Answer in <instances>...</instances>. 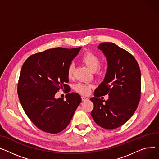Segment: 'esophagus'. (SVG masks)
Here are the masks:
<instances>
[{
	"label": "esophagus",
	"instance_id": "1",
	"mask_svg": "<svg viewBox=\"0 0 159 159\" xmlns=\"http://www.w3.org/2000/svg\"><path fill=\"white\" fill-rule=\"evenodd\" d=\"M81 99H82V101H86L88 99V98L85 96H81Z\"/></svg>",
	"mask_w": 159,
	"mask_h": 159
}]
</instances>
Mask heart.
<instances>
[{
	"label": "heart",
	"instance_id": "1",
	"mask_svg": "<svg viewBox=\"0 0 159 159\" xmlns=\"http://www.w3.org/2000/svg\"><path fill=\"white\" fill-rule=\"evenodd\" d=\"M81 61L85 63L87 66L93 72L96 71L100 65V60L98 56L92 52H85L83 54L81 57ZM74 66L72 63H70L67 70V74L69 79H71L74 76ZM92 85L89 83H79L74 87V89L76 92L83 95H87L90 91Z\"/></svg>",
	"mask_w": 159,
	"mask_h": 159
}]
</instances>
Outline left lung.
Returning <instances> with one entry per match:
<instances>
[{"label": "left lung", "instance_id": "obj_1", "mask_svg": "<svg viewBox=\"0 0 159 159\" xmlns=\"http://www.w3.org/2000/svg\"><path fill=\"white\" fill-rule=\"evenodd\" d=\"M107 58L108 67L103 81L90 98L94 104L91 116L101 127L113 129L124 125L137 108L141 98V75L133 56L114 43L98 46ZM108 94V100L99 98Z\"/></svg>", "mask_w": 159, "mask_h": 159}]
</instances>
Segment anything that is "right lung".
Segmentation results:
<instances>
[{
    "label": "right lung",
    "mask_w": 159,
    "mask_h": 159,
    "mask_svg": "<svg viewBox=\"0 0 159 159\" xmlns=\"http://www.w3.org/2000/svg\"><path fill=\"white\" fill-rule=\"evenodd\" d=\"M81 47L57 48L33 54L23 64L18 95L25 113L42 131L57 134L66 128L81 101L78 93L55 98L60 89L70 92L67 70Z\"/></svg>",
    "instance_id": "add662e5"
}]
</instances>
